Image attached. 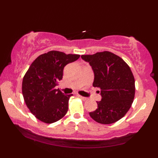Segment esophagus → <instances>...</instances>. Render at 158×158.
Returning <instances> with one entry per match:
<instances>
[{
	"label": "esophagus",
	"instance_id": "esophagus-1",
	"mask_svg": "<svg viewBox=\"0 0 158 158\" xmlns=\"http://www.w3.org/2000/svg\"><path fill=\"white\" fill-rule=\"evenodd\" d=\"M78 97H80L81 99H82L83 101H87V100H88V98H87V97H82V96H80V95H78Z\"/></svg>",
	"mask_w": 158,
	"mask_h": 158
}]
</instances>
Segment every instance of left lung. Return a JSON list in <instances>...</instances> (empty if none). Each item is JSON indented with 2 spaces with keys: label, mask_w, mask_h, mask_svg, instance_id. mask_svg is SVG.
<instances>
[{
  "label": "left lung",
  "mask_w": 158,
  "mask_h": 158,
  "mask_svg": "<svg viewBox=\"0 0 158 158\" xmlns=\"http://www.w3.org/2000/svg\"><path fill=\"white\" fill-rule=\"evenodd\" d=\"M94 73V87L100 88L102 100L89 114L101 124H112L123 118L131 108L135 95V80L131 68L118 56L109 51L82 55Z\"/></svg>",
  "instance_id": "8db88e82"
}]
</instances>
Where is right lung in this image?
<instances>
[{
	"instance_id": "right-lung-1",
	"label": "right lung",
	"mask_w": 158,
	"mask_h": 158,
	"mask_svg": "<svg viewBox=\"0 0 158 158\" xmlns=\"http://www.w3.org/2000/svg\"><path fill=\"white\" fill-rule=\"evenodd\" d=\"M77 54L51 50L32 63L22 81V94L27 108L41 122L52 123L64 117L73 94L64 95L56 86L62 79L67 64L77 61Z\"/></svg>"
}]
</instances>
